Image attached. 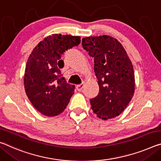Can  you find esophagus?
Instances as JSON below:
<instances>
[{"label": "esophagus", "instance_id": "34e87169", "mask_svg": "<svg viewBox=\"0 0 161 161\" xmlns=\"http://www.w3.org/2000/svg\"><path fill=\"white\" fill-rule=\"evenodd\" d=\"M84 86H85L84 83L81 84V85H78L77 86H76V90H77L78 91H81L82 90V89L84 88Z\"/></svg>", "mask_w": 161, "mask_h": 161}]
</instances>
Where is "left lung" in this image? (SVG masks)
<instances>
[{"label":"left lung","mask_w":161,"mask_h":161,"mask_svg":"<svg viewBox=\"0 0 161 161\" xmlns=\"http://www.w3.org/2000/svg\"><path fill=\"white\" fill-rule=\"evenodd\" d=\"M84 49L94 57V70L99 87L90 99L91 108L99 118L112 119L126 108L135 92L133 67L121 43L110 36L83 38Z\"/></svg>","instance_id":"obj_1"}]
</instances>
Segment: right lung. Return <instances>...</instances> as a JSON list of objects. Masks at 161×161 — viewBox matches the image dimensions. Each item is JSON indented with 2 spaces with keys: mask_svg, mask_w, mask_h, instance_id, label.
<instances>
[{
  "mask_svg": "<svg viewBox=\"0 0 161 161\" xmlns=\"http://www.w3.org/2000/svg\"><path fill=\"white\" fill-rule=\"evenodd\" d=\"M80 37L53 34L44 38L33 49L25 66L24 84L31 103L39 113L57 116L64 110L75 92L59 68L65 51L80 44Z\"/></svg>",
  "mask_w": 161,
  "mask_h": 161,
  "instance_id": "add662e5",
  "label": "right lung"
}]
</instances>
